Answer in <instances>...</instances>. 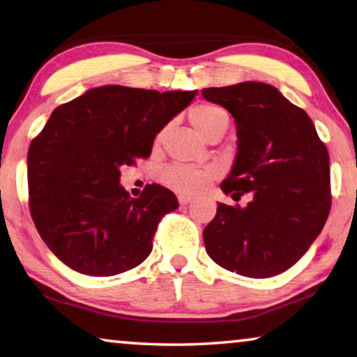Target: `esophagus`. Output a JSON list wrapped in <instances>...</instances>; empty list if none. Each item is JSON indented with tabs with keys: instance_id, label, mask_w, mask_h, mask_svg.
<instances>
[{
	"instance_id": "34e87169",
	"label": "esophagus",
	"mask_w": 357,
	"mask_h": 357,
	"mask_svg": "<svg viewBox=\"0 0 357 357\" xmlns=\"http://www.w3.org/2000/svg\"><path fill=\"white\" fill-rule=\"evenodd\" d=\"M192 202V199L190 197H185V195H179V205H183V206H185V205H189V203Z\"/></svg>"
}]
</instances>
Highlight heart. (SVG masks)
<instances>
[{
	"mask_svg": "<svg viewBox=\"0 0 357 357\" xmlns=\"http://www.w3.org/2000/svg\"><path fill=\"white\" fill-rule=\"evenodd\" d=\"M190 121L195 128L211 139L213 137H222L225 128L229 126V116L222 107L211 103H203L195 106L190 111ZM163 132L158 135V139L162 138ZM214 168L211 167H194V165H172L163 169L162 183L167 184L168 188L174 189L179 194L194 195L200 192L208 181L214 178Z\"/></svg>",
	"mask_w": 357,
	"mask_h": 357,
	"instance_id": "b5f03b06",
	"label": "heart"
}]
</instances>
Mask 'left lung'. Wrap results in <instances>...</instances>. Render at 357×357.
I'll return each mask as SVG.
<instances>
[{
    "label": "left lung",
    "mask_w": 357,
    "mask_h": 357,
    "mask_svg": "<svg viewBox=\"0 0 357 357\" xmlns=\"http://www.w3.org/2000/svg\"><path fill=\"white\" fill-rule=\"evenodd\" d=\"M235 119L238 152L220 189L248 206L219 203L203 230L208 256L225 270L270 278L308 251L331 213L329 152L302 107L270 84L203 89Z\"/></svg>",
    "instance_id": "1"
}]
</instances>
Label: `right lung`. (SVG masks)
Listing matches in <instances>:
<instances>
[{
    "instance_id": "add662e5",
    "label": "right lung",
    "mask_w": 357,
    "mask_h": 357,
    "mask_svg": "<svg viewBox=\"0 0 357 357\" xmlns=\"http://www.w3.org/2000/svg\"><path fill=\"white\" fill-rule=\"evenodd\" d=\"M195 95L103 86L55 107L28 149V206L65 265L112 276L149 256L158 222L179 203L158 184L132 199L121 168L148 158L155 135Z\"/></svg>"
}]
</instances>
